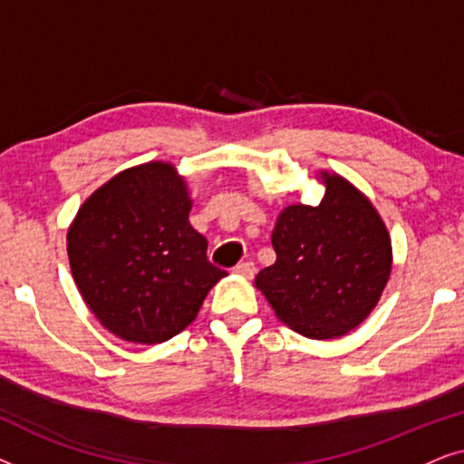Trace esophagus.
<instances>
[{"label": "esophagus", "mask_w": 464, "mask_h": 464, "mask_svg": "<svg viewBox=\"0 0 464 464\" xmlns=\"http://www.w3.org/2000/svg\"><path fill=\"white\" fill-rule=\"evenodd\" d=\"M234 272H237V275H240V276H245V278H253V276H256L257 268H256V264H253V262H240L237 268H234Z\"/></svg>", "instance_id": "1"}]
</instances>
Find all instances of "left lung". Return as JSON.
I'll return each instance as SVG.
<instances>
[{
	"label": "left lung",
	"instance_id": "left-lung-1",
	"mask_svg": "<svg viewBox=\"0 0 464 464\" xmlns=\"http://www.w3.org/2000/svg\"><path fill=\"white\" fill-rule=\"evenodd\" d=\"M319 207L291 205L278 215L276 262L259 270L256 287L278 319L313 340L353 332L391 276V237L382 218L344 177L321 170Z\"/></svg>",
	"mask_w": 464,
	"mask_h": 464
}]
</instances>
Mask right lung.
Listing matches in <instances>:
<instances>
[{
    "instance_id": "obj_1",
    "label": "right lung",
    "mask_w": 464,
    "mask_h": 464,
    "mask_svg": "<svg viewBox=\"0 0 464 464\" xmlns=\"http://www.w3.org/2000/svg\"><path fill=\"white\" fill-rule=\"evenodd\" d=\"M186 181L173 164L126 169L86 198L67 232L73 281L113 335L158 344L196 319L226 276L189 226Z\"/></svg>"
}]
</instances>
